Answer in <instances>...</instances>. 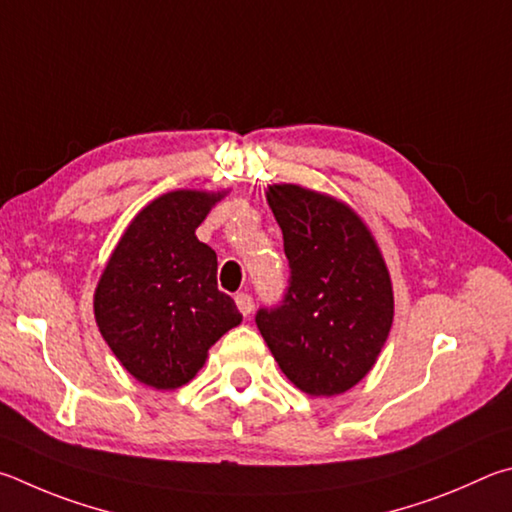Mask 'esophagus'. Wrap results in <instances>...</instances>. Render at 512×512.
I'll use <instances>...</instances> for the list:
<instances>
[{"instance_id":"esophagus-1","label":"esophagus","mask_w":512,"mask_h":512,"mask_svg":"<svg viewBox=\"0 0 512 512\" xmlns=\"http://www.w3.org/2000/svg\"><path fill=\"white\" fill-rule=\"evenodd\" d=\"M236 306H238V310L242 312V315L249 317L251 310H254V299H251L247 292H238L236 294Z\"/></svg>"}]
</instances>
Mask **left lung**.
Returning <instances> with one entry per match:
<instances>
[{
    "mask_svg": "<svg viewBox=\"0 0 512 512\" xmlns=\"http://www.w3.org/2000/svg\"><path fill=\"white\" fill-rule=\"evenodd\" d=\"M290 281L256 326L292 384L339 396L373 369L393 324V290L378 242L335 197L297 184L267 188Z\"/></svg>",
    "mask_w": 512,
    "mask_h": 512,
    "instance_id": "left-lung-1",
    "label": "left lung"
}]
</instances>
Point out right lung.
Segmentation results:
<instances>
[{
    "label": "right lung",
    "mask_w": 512,
    "mask_h": 512,
    "mask_svg": "<svg viewBox=\"0 0 512 512\" xmlns=\"http://www.w3.org/2000/svg\"><path fill=\"white\" fill-rule=\"evenodd\" d=\"M222 197L170 191L152 200L125 229L98 281V330L123 369L152 389L193 380L209 348L242 321L218 290V256L195 236Z\"/></svg>",
    "instance_id": "obj_1"
}]
</instances>
